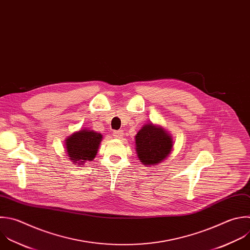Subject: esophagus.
Returning a JSON list of instances; mask_svg holds the SVG:
<instances>
[{
	"label": "esophagus",
	"mask_w": 250,
	"mask_h": 250,
	"mask_svg": "<svg viewBox=\"0 0 250 250\" xmlns=\"http://www.w3.org/2000/svg\"><path fill=\"white\" fill-rule=\"evenodd\" d=\"M113 135L115 138H122L124 136V131L123 130H115L113 132Z\"/></svg>",
	"instance_id": "1"
}]
</instances>
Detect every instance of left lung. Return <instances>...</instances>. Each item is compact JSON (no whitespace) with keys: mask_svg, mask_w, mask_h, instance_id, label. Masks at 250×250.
<instances>
[{"mask_svg":"<svg viewBox=\"0 0 250 250\" xmlns=\"http://www.w3.org/2000/svg\"><path fill=\"white\" fill-rule=\"evenodd\" d=\"M136 152L143 165H154L166 159L172 150L169 134L152 124L145 125L135 136Z\"/></svg>","mask_w":250,"mask_h":250,"instance_id":"1","label":"left lung"}]
</instances>
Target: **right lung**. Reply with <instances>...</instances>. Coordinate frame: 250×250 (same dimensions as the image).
Wrapping results in <instances>:
<instances>
[{
    "label": "right lung",
    "mask_w": 250,
    "mask_h": 250,
    "mask_svg": "<svg viewBox=\"0 0 250 250\" xmlns=\"http://www.w3.org/2000/svg\"><path fill=\"white\" fill-rule=\"evenodd\" d=\"M102 135L95 131L83 129L73 133L65 140V148L72 162L92 161L97 154ZM76 164V163H75Z\"/></svg>",
    "instance_id": "obj_1"
}]
</instances>
